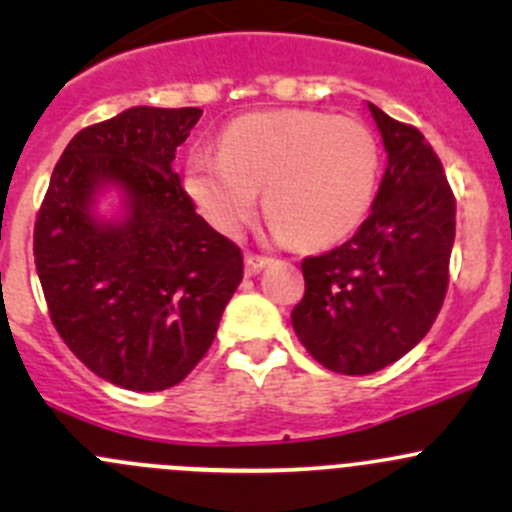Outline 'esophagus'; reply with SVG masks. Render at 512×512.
<instances>
[{"label": "esophagus", "mask_w": 512, "mask_h": 512, "mask_svg": "<svg viewBox=\"0 0 512 512\" xmlns=\"http://www.w3.org/2000/svg\"><path fill=\"white\" fill-rule=\"evenodd\" d=\"M272 262V257L267 255H255V252H247L245 255V270L247 275H257V272L262 270V267H267Z\"/></svg>", "instance_id": "1"}]
</instances>
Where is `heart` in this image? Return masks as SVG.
<instances>
[{
  "label": "heart",
  "instance_id": "heart-1",
  "mask_svg": "<svg viewBox=\"0 0 512 512\" xmlns=\"http://www.w3.org/2000/svg\"><path fill=\"white\" fill-rule=\"evenodd\" d=\"M379 168V141L366 123L280 108L235 118L223 131L220 153L195 151L185 188L205 220L225 235L250 223L265 188L272 230L324 247L366 218Z\"/></svg>",
  "mask_w": 512,
  "mask_h": 512
}]
</instances>
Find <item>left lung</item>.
<instances>
[{
	"instance_id": "obj_1",
	"label": "left lung",
	"mask_w": 512,
	"mask_h": 512,
	"mask_svg": "<svg viewBox=\"0 0 512 512\" xmlns=\"http://www.w3.org/2000/svg\"><path fill=\"white\" fill-rule=\"evenodd\" d=\"M389 153L371 215L352 240L304 257L292 327L329 371L364 376L394 364L428 334L448 289L456 198L418 128L369 103Z\"/></svg>"
}]
</instances>
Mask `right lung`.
<instances>
[{
  "label": "right lung",
  "mask_w": 512,
  "mask_h": 512,
  "mask_svg": "<svg viewBox=\"0 0 512 512\" xmlns=\"http://www.w3.org/2000/svg\"><path fill=\"white\" fill-rule=\"evenodd\" d=\"M200 108L136 106L86 126L61 153L34 225L51 324L96 376L131 391L180 384L208 354L242 280L240 247L213 230L173 173ZM127 190L123 224L93 193Z\"/></svg>",
  "instance_id": "obj_1"
}]
</instances>
